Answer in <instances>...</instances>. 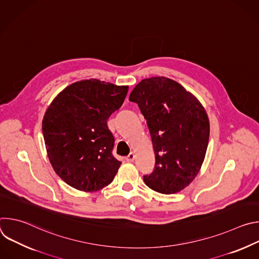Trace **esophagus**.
Listing matches in <instances>:
<instances>
[{
	"mask_svg": "<svg viewBox=\"0 0 259 259\" xmlns=\"http://www.w3.org/2000/svg\"><path fill=\"white\" fill-rule=\"evenodd\" d=\"M134 159H135V155H134V153H130V154L126 157V161H127V162H133V161H134Z\"/></svg>",
	"mask_w": 259,
	"mask_h": 259,
	"instance_id": "esophagus-1",
	"label": "esophagus"
}]
</instances>
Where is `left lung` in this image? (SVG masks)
Here are the masks:
<instances>
[{
  "label": "left lung",
  "mask_w": 259,
  "mask_h": 259,
  "mask_svg": "<svg viewBox=\"0 0 259 259\" xmlns=\"http://www.w3.org/2000/svg\"><path fill=\"white\" fill-rule=\"evenodd\" d=\"M129 100L136 102L149 126L156 165L143 180L155 192L170 195L187 188L204 162L210 133L201 102L165 77L142 80Z\"/></svg>",
  "instance_id": "obj_1"
}]
</instances>
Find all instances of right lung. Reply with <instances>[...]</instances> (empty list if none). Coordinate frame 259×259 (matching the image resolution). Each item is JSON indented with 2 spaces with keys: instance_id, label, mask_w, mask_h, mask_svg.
<instances>
[{
  "instance_id": "obj_1",
  "label": "right lung",
  "mask_w": 259,
  "mask_h": 259,
  "mask_svg": "<svg viewBox=\"0 0 259 259\" xmlns=\"http://www.w3.org/2000/svg\"><path fill=\"white\" fill-rule=\"evenodd\" d=\"M128 88L83 80L63 89L47 108L42 129L48 158L68 186L96 192L114 180L121 162L113 156L107 120L122 106Z\"/></svg>"
}]
</instances>
